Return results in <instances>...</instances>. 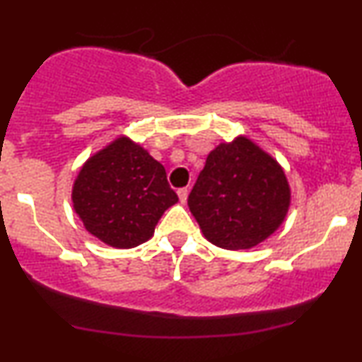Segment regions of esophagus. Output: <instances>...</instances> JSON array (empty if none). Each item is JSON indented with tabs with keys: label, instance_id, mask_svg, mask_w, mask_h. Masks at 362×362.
Returning <instances> with one entry per match:
<instances>
[{
	"label": "esophagus",
	"instance_id": "obj_1",
	"mask_svg": "<svg viewBox=\"0 0 362 362\" xmlns=\"http://www.w3.org/2000/svg\"><path fill=\"white\" fill-rule=\"evenodd\" d=\"M177 195H178V199H180V202L185 204L187 202V195H189V190H187V187H182V189H178Z\"/></svg>",
	"mask_w": 362,
	"mask_h": 362
}]
</instances>
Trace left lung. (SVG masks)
<instances>
[{"instance_id":"1","label":"left lung","mask_w":362,"mask_h":362,"mask_svg":"<svg viewBox=\"0 0 362 362\" xmlns=\"http://www.w3.org/2000/svg\"><path fill=\"white\" fill-rule=\"evenodd\" d=\"M291 202L285 170L245 134L207 155L189 209L200 230L223 250H251L280 228Z\"/></svg>"}]
</instances>
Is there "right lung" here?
Here are the masks:
<instances>
[{"label":"right lung","mask_w":362,"mask_h":362,"mask_svg":"<svg viewBox=\"0 0 362 362\" xmlns=\"http://www.w3.org/2000/svg\"><path fill=\"white\" fill-rule=\"evenodd\" d=\"M177 202L163 165L124 134L90 155L72 185L74 211L84 228L117 250L148 241Z\"/></svg>","instance_id":"add662e5"}]
</instances>
